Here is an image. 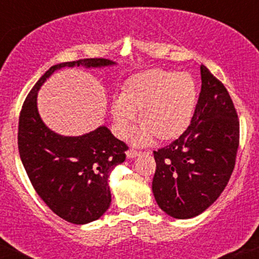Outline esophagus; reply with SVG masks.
<instances>
[{
	"instance_id": "34e87169",
	"label": "esophagus",
	"mask_w": 259,
	"mask_h": 259,
	"mask_svg": "<svg viewBox=\"0 0 259 259\" xmlns=\"http://www.w3.org/2000/svg\"><path fill=\"white\" fill-rule=\"evenodd\" d=\"M139 155H140V152L136 151V150H127V151H126V157L127 158H134Z\"/></svg>"
}]
</instances>
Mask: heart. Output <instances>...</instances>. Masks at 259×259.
I'll use <instances>...</instances> for the list:
<instances>
[{"label":"heart","instance_id":"b5f03b06","mask_svg":"<svg viewBox=\"0 0 259 259\" xmlns=\"http://www.w3.org/2000/svg\"><path fill=\"white\" fill-rule=\"evenodd\" d=\"M198 103V86L187 72L151 69L125 81L110 106L116 133L126 138L139 113L135 141L147 144L175 140L188 129Z\"/></svg>","mask_w":259,"mask_h":259}]
</instances>
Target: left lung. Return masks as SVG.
I'll return each instance as SVG.
<instances>
[{
	"instance_id": "8db88e82",
	"label": "left lung",
	"mask_w": 259,
	"mask_h": 259,
	"mask_svg": "<svg viewBox=\"0 0 259 259\" xmlns=\"http://www.w3.org/2000/svg\"><path fill=\"white\" fill-rule=\"evenodd\" d=\"M201 91L188 129L153 152L152 192L158 206L175 219L198 217L220 197L235 167L240 123L229 92L200 66Z\"/></svg>"
}]
</instances>
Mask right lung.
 Masks as SVG:
<instances>
[{
	"instance_id": "add662e5",
	"label": "right lung",
	"mask_w": 259,
	"mask_h": 259,
	"mask_svg": "<svg viewBox=\"0 0 259 259\" xmlns=\"http://www.w3.org/2000/svg\"><path fill=\"white\" fill-rule=\"evenodd\" d=\"M108 59H83L51 66L25 98L19 115L18 150L34 189L58 217L76 225L97 220L112 201L108 178L125 161L127 146L106 125L79 136H65L45 125L38 110V92L64 67L102 69Z\"/></svg>"
}]
</instances>
